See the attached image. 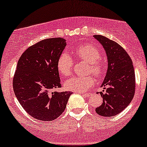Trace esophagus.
Here are the masks:
<instances>
[{"label":"esophagus","instance_id":"34e87169","mask_svg":"<svg viewBox=\"0 0 147 147\" xmlns=\"http://www.w3.org/2000/svg\"><path fill=\"white\" fill-rule=\"evenodd\" d=\"M78 93V92H77ZM79 94H82V93H79ZM92 94L91 92H89V93H86V94H84V96H86V97H90L91 96V95Z\"/></svg>","mask_w":147,"mask_h":147}]
</instances>
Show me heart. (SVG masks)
I'll return each mask as SVG.
<instances>
[{
	"instance_id": "heart-1",
	"label": "heart",
	"mask_w": 147,
	"mask_h": 147,
	"mask_svg": "<svg viewBox=\"0 0 147 147\" xmlns=\"http://www.w3.org/2000/svg\"><path fill=\"white\" fill-rule=\"evenodd\" d=\"M100 52L95 45L91 44L84 45L77 47L75 50V57L77 59L89 63V72L95 77H100L104 73V64L100 60ZM58 71L61 75L68 76L71 73L72 59L68 54L63 53L57 60ZM94 84L91 76L78 77L74 76L64 82V87L70 91L83 92L88 90Z\"/></svg>"
}]
</instances>
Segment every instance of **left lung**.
I'll return each instance as SVG.
<instances>
[{"label":"left lung","instance_id":"1","mask_svg":"<svg viewBox=\"0 0 147 147\" xmlns=\"http://www.w3.org/2000/svg\"><path fill=\"white\" fill-rule=\"evenodd\" d=\"M94 38L100 42L107 57L108 66L100 92L102 103L96 108L100 116L110 117L123 111L133 99L136 89L135 71L131 59L125 50L116 42L99 35ZM104 92V90H103Z\"/></svg>","mask_w":147,"mask_h":147}]
</instances>
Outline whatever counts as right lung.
<instances>
[{
  "label": "right lung",
  "mask_w": 147,
  "mask_h": 147,
  "mask_svg": "<svg viewBox=\"0 0 147 147\" xmlns=\"http://www.w3.org/2000/svg\"><path fill=\"white\" fill-rule=\"evenodd\" d=\"M66 46L63 38L45 39L28 48L18 61L14 93L24 110L35 119L51 121L59 117L72 94L55 91L61 88L57 63Z\"/></svg>",
  "instance_id": "obj_1"
}]
</instances>
